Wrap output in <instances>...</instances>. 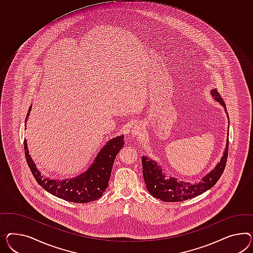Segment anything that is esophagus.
<instances>
[{"mask_svg":"<svg viewBox=\"0 0 253 253\" xmlns=\"http://www.w3.org/2000/svg\"><path fill=\"white\" fill-rule=\"evenodd\" d=\"M142 132H143L142 127H141V125H139V124L135 125V126L132 128V130H131V134H132V136L134 137V138H138V137L141 136Z\"/></svg>","mask_w":253,"mask_h":253,"instance_id":"obj_1","label":"esophagus"}]
</instances>
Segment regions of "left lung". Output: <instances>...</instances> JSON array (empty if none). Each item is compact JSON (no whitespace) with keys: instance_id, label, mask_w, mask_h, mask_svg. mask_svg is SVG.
Returning a JSON list of instances; mask_svg holds the SVG:
<instances>
[{"instance_id":"left-lung-1","label":"left lung","mask_w":253,"mask_h":253,"mask_svg":"<svg viewBox=\"0 0 253 253\" xmlns=\"http://www.w3.org/2000/svg\"><path fill=\"white\" fill-rule=\"evenodd\" d=\"M211 94L213 98L225 108L226 111L225 102L223 101V98L220 96L217 90L213 89L211 91ZM227 155L228 139L224 156L221 158L220 162L205 178H202V180L195 183L178 181L175 178H167L166 173L162 172L161 168L157 166L155 161L150 160L148 159V157L144 156L142 157V165L144 183L153 197L162 200L163 202L174 203L194 198L211 189L218 181L219 178L225 170Z\"/></svg>"}]
</instances>
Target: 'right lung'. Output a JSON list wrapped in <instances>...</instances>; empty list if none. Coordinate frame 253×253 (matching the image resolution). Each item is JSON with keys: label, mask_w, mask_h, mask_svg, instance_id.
Returning <instances> with one entry per match:
<instances>
[{"label": "right lung", "mask_w": 253, "mask_h": 253, "mask_svg": "<svg viewBox=\"0 0 253 253\" xmlns=\"http://www.w3.org/2000/svg\"><path fill=\"white\" fill-rule=\"evenodd\" d=\"M30 110L31 107L28 109L26 119H28ZM26 142L25 140L24 147L27 163L37 182L44 188V190L58 198L76 204H85L98 200L108 188L112 166L118 153L123 147L124 137H115L109 141L99 151L94 163L90 166L87 170L76 178L65 180L49 179L43 177L28 155Z\"/></svg>", "instance_id": "1"}]
</instances>
